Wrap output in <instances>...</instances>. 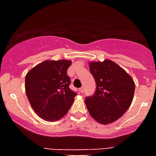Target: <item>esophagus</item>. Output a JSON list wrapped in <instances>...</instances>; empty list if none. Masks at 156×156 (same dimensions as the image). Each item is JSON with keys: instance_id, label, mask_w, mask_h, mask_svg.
I'll list each match as a JSON object with an SVG mask.
<instances>
[{"instance_id": "34e87169", "label": "esophagus", "mask_w": 156, "mask_h": 156, "mask_svg": "<svg viewBox=\"0 0 156 156\" xmlns=\"http://www.w3.org/2000/svg\"><path fill=\"white\" fill-rule=\"evenodd\" d=\"M79 91H80L81 94H82V93L84 92V87H81V88L79 89Z\"/></svg>"}]
</instances>
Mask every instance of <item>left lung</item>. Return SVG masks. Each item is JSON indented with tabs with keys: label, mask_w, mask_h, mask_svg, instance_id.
I'll return each mask as SVG.
<instances>
[{
	"label": "left lung",
	"mask_w": 156,
	"mask_h": 156,
	"mask_svg": "<svg viewBox=\"0 0 156 156\" xmlns=\"http://www.w3.org/2000/svg\"><path fill=\"white\" fill-rule=\"evenodd\" d=\"M90 73L96 82L94 95L85 99L90 116L108 125L128 110L133 101L135 83L125 70L111 60L90 63Z\"/></svg>",
	"instance_id": "1"
}]
</instances>
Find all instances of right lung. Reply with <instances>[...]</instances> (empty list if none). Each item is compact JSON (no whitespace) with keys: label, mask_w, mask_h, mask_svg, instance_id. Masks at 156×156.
Returning a JSON list of instances; mask_svg holds the SVG:
<instances>
[{"label":"right lung","mask_w":156,"mask_h":156,"mask_svg":"<svg viewBox=\"0 0 156 156\" xmlns=\"http://www.w3.org/2000/svg\"><path fill=\"white\" fill-rule=\"evenodd\" d=\"M70 60L44 61L32 68L25 77V91L38 116L48 121L58 120L67 113L77 93L69 86Z\"/></svg>","instance_id":"add662e5"}]
</instances>
